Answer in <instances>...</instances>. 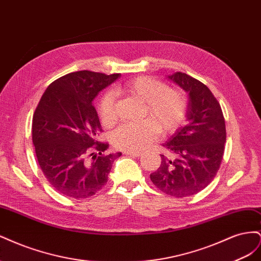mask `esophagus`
Wrapping results in <instances>:
<instances>
[{"instance_id": "34e87169", "label": "esophagus", "mask_w": 261, "mask_h": 261, "mask_svg": "<svg viewBox=\"0 0 261 261\" xmlns=\"http://www.w3.org/2000/svg\"><path fill=\"white\" fill-rule=\"evenodd\" d=\"M125 154H128V155H133V156H140L141 152L139 151H124Z\"/></svg>"}]
</instances>
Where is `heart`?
<instances>
[{
	"mask_svg": "<svg viewBox=\"0 0 261 261\" xmlns=\"http://www.w3.org/2000/svg\"><path fill=\"white\" fill-rule=\"evenodd\" d=\"M116 93L136 99L144 105L146 120L139 123L123 124L112 134V144L125 151H139L147 148L158 137L159 130L168 135L175 132L183 122L187 111L184 93L177 89H168L160 81L140 76L115 87ZM99 115L105 126L116 122L114 93L106 92L101 97Z\"/></svg>",
	"mask_w": 261,
	"mask_h": 261,
	"instance_id": "heart-1",
	"label": "heart"
}]
</instances>
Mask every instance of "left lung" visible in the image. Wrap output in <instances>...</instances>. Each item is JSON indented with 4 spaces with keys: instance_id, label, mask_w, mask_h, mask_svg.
Listing matches in <instances>:
<instances>
[{
    "instance_id": "left-lung-1",
    "label": "left lung",
    "mask_w": 261,
    "mask_h": 261,
    "mask_svg": "<svg viewBox=\"0 0 261 261\" xmlns=\"http://www.w3.org/2000/svg\"><path fill=\"white\" fill-rule=\"evenodd\" d=\"M168 78L188 93L187 124L162 144L169 154H160V168L150 179L164 194L183 198L202 191L216 176L224 152L225 122L206 85L180 72Z\"/></svg>"
}]
</instances>
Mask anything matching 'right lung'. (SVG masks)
Wrapping results in <instances>:
<instances>
[{
	"label": "right lung",
	"instance_id": "obj_1",
	"mask_svg": "<svg viewBox=\"0 0 261 261\" xmlns=\"http://www.w3.org/2000/svg\"><path fill=\"white\" fill-rule=\"evenodd\" d=\"M120 76L80 70L54 81L42 94L33 117V143L45 178L60 194L89 198L107 184L122 155L107 153L109 144L97 140L102 128L92 106Z\"/></svg>",
	"mask_w": 261,
	"mask_h": 261
}]
</instances>
